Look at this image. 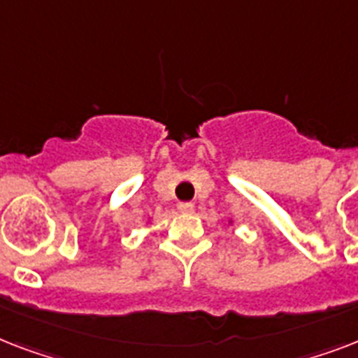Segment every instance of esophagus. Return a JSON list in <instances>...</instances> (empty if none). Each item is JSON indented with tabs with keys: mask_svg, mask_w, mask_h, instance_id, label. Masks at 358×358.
<instances>
[{
	"mask_svg": "<svg viewBox=\"0 0 358 358\" xmlns=\"http://www.w3.org/2000/svg\"><path fill=\"white\" fill-rule=\"evenodd\" d=\"M178 210L182 213H191L195 210V204H193V202H180Z\"/></svg>",
	"mask_w": 358,
	"mask_h": 358,
	"instance_id": "obj_1",
	"label": "esophagus"
}]
</instances>
